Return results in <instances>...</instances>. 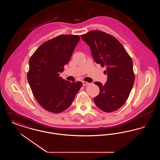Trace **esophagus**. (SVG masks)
<instances>
[{"instance_id": "1", "label": "esophagus", "mask_w": 160, "mask_h": 160, "mask_svg": "<svg viewBox=\"0 0 160 160\" xmlns=\"http://www.w3.org/2000/svg\"><path fill=\"white\" fill-rule=\"evenodd\" d=\"M90 83H89L88 82H83V85L84 86H87V85H89Z\"/></svg>"}]
</instances>
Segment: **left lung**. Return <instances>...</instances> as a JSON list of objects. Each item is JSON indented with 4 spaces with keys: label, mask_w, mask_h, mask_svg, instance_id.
<instances>
[{
    "label": "left lung",
    "mask_w": 160,
    "mask_h": 160,
    "mask_svg": "<svg viewBox=\"0 0 160 160\" xmlns=\"http://www.w3.org/2000/svg\"><path fill=\"white\" fill-rule=\"evenodd\" d=\"M81 37L89 46L95 62L107 68L105 84L94 83L99 88L94 102L105 112L116 111L125 104L134 83L132 61L121 42L107 33L92 31Z\"/></svg>",
    "instance_id": "8db88e82"
}]
</instances>
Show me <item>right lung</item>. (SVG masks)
Segmentation results:
<instances>
[{
	"label": "right lung",
	"mask_w": 160,
	"mask_h": 160,
	"mask_svg": "<svg viewBox=\"0 0 160 160\" xmlns=\"http://www.w3.org/2000/svg\"><path fill=\"white\" fill-rule=\"evenodd\" d=\"M80 39L79 35H59L39 46L30 58L28 83L37 102L50 112L59 113L67 110L83 85L59 76Z\"/></svg>",
	"instance_id": "add662e5"
}]
</instances>
